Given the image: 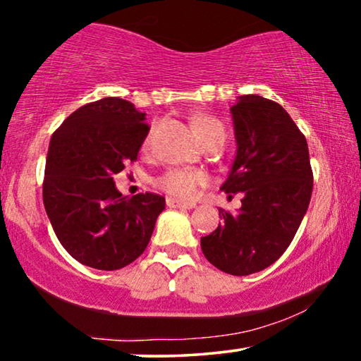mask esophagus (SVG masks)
<instances>
[{
	"instance_id": "esophagus-1",
	"label": "esophagus",
	"mask_w": 361,
	"mask_h": 361,
	"mask_svg": "<svg viewBox=\"0 0 361 361\" xmlns=\"http://www.w3.org/2000/svg\"><path fill=\"white\" fill-rule=\"evenodd\" d=\"M166 203H168V207L169 208H193L195 207V203H190V202H180V200H176V198H168V200H166Z\"/></svg>"
}]
</instances>
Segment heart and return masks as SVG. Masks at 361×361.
<instances>
[{
	"label": "heart",
	"mask_w": 361,
	"mask_h": 361,
	"mask_svg": "<svg viewBox=\"0 0 361 361\" xmlns=\"http://www.w3.org/2000/svg\"><path fill=\"white\" fill-rule=\"evenodd\" d=\"M193 128L203 143L213 142L216 138H224L226 128L221 120L213 116H198L193 118ZM207 177L202 171L189 168H172L156 179V185L161 190L177 198H190L195 195L198 187L205 184Z\"/></svg>",
	"instance_id": "heart-1"
}]
</instances>
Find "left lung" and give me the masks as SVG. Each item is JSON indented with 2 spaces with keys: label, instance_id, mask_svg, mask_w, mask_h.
<instances>
[{
  "label": "left lung",
  "instance_id": "left-lung-1",
  "mask_svg": "<svg viewBox=\"0 0 361 361\" xmlns=\"http://www.w3.org/2000/svg\"><path fill=\"white\" fill-rule=\"evenodd\" d=\"M231 114L238 153L221 190L243 192V207L219 210L221 224L200 245L216 269L243 276L267 269L293 241L311 200L312 169L305 135L280 104L245 94Z\"/></svg>",
  "mask_w": 361,
  "mask_h": 361
}]
</instances>
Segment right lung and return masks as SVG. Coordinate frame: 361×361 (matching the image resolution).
Instances as JSON below:
<instances>
[{
	"label": "right lung",
	"instance_id": "right-lung-1",
	"mask_svg": "<svg viewBox=\"0 0 361 361\" xmlns=\"http://www.w3.org/2000/svg\"><path fill=\"white\" fill-rule=\"evenodd\" d=\"M132 102L104 97L71 114L51 135L44 207L66 252L97 270H118L143 254L166 200L123 197L114 176L137 161L149 125Z\"/></svg>",
	"mask_w": 361,
	"mask_h": 361
}]
</instances>
